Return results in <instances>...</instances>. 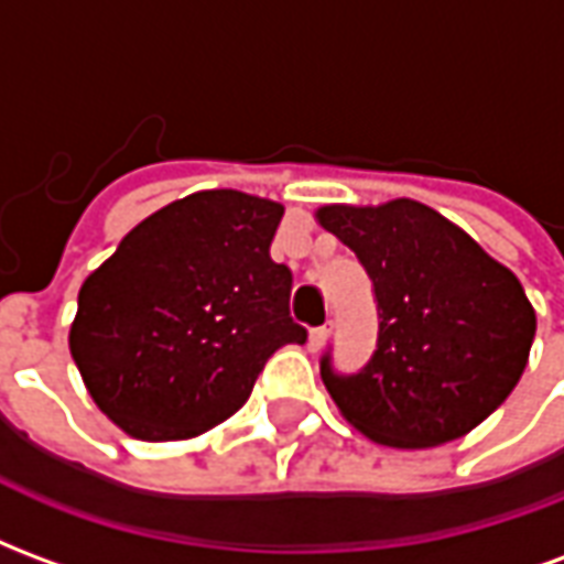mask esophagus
<instances>
[{"instance_id":"1","label":"esophagus","mask_w":564,"mask_h":564,"mask_svg":"<svg viewBox=\"0 0 564 564\" xmlns=\"http://www.w3.org/2000/svg\"><path fill=\"white\" fill-rule=\"evenodd\" d=\"M329 326H317V329H311V335H307V344H311V350H323L326 347V341H329Z\"/></svg>"}]
</instances>
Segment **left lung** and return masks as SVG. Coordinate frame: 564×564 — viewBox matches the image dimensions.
<instances>
[{"mask_svg":"<svg viewBox=\"0 0 564 564\" xmlns=\"http://www.w3.org/2000/svg\"><path fill=\"white\" fill-rule=\"evenodd\" d=\"M317 223L366 265L380 311L378 350L359 375H319L362 435L399 449L468 435L520 383L534 307L517 274L423 202L323 205Z\"/></svg>","mask_w":564,"mask_h":564,"instance_id":"1","label":"left lung"}]
</instances>
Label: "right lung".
Instances as JSON below:
<instances>
[{
  "mask_svg": "<svg viewBox=\"0 0 564 564\" xmlns=\"http://www.w3.org/2000/svg\"><path fill=\"white\" fill-rule=\"evenodd\" d=\"M281 202L202 189L141 220L84 281L68 350L111 423L184 441L241 408L283 344L293 274L271 259Z\"/></svg>",
  "mask_w": 564,
  "mask_h": 564,
  "instance_id": "1",
  "label": "right lung"
}]
</instances>
